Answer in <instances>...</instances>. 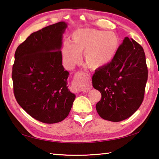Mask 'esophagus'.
I'll return each mask as SVG.
<instances>
[{
  "label": "esophagus",
  "instance_id": "esophagus-1",
  "mask_svg": "<svg viewBox=\"0 0 159 159\" xmlns=\"http://www.w3.org/2000/svg\"><path fill=\"white\" fill-rule=\"evenodd\" d=\"M85 73L80 71L78 72L76 74V77H75L74 81L73 83V85H72V90H73L74 93H80L81 92V91H83V92L84 91L85 92V90L83 89L82 86V82L85 77Z\"/></svg>",
  "mask_w": 159,
  "mask_h": 159
}]
</instances>
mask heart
Masks as SVG:
<instances>
[{"label": "heart", "instance_id": "1", "mask_svg": "<svg viewBox=\"0 0 159 159\" xmlns=\"http://www.w3.org/2000/svg\"><path fill=\"white\" fill-rule=\"evenodd\" d=\"M71 41H65L61 48L64 63L72 68L80 60L83 52L86 65L99 69L108 64L115 57L120 40L114 31L95 29H79L71 35Z\"/></svg>", "mask_w": 159, "mask_h": 159}]
</instances>
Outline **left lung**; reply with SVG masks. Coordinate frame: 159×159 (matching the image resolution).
<instances>
[{"instance_id":"1","label":"left lung","mask_w":159,"mask_h":159,"mask_svg":"<svg viewBox=\"0 0 159 159\" xmlns=\"http://www.w3.org/2000/svg\"><path fill=\"white\" fill-rule=\"evenodd\" d=\"M147 78L143 48L125 37L111 62L93 76V88L102 94L96 104L100 117L118 122L131 116L143 101Z\"/></svg>"}]
</instances>
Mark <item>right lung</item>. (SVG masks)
<instances>
[{
  "label": "right lung",
  "instance_id": "right-lung-1",
  "mask_svg": "<svg viewBox=\"0 0 159 159\" xmlns=\"http://www.w3.org/2000/svg\"><path fill=\"white\" fill-rule=\"evenodd\" d=\"M64 21L34 32L17 47L12 78L16 100L28 114L45 123L69 115L76 95L67 86L69 73L62 65Z\"/></svg>",
  "mask_w": 159,
  "mask_h": 159
}]
</instances>
